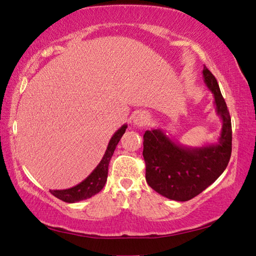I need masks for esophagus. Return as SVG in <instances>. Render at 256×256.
Masks as SVG:
<instances>
[{
    "label": "esophagus",
    "instance_id": "obj_1",
    "mask_svg": "<svg viewBox=\"0 0 256 256\" xmlns=\"http://www.w3.org/2000/svg\"><path fill=\"white\" fill-rule=\"evenodd\" d=\"M148 121V116L145 112H136L133 116V124L136 126H143Z\"/></svg>",
    "mask_w": 256,
    "mask_h": 256
}]
</instances>
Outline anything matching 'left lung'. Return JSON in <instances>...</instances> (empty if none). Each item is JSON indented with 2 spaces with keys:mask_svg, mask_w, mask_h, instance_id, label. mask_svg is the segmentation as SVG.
Returning <instances> with one entry per match:
<instances>
[{
  "mask_svg": "<svg viewBox=\"0 0 256 256\" xmlns=\"http://www.w3.org/2000/svg\"><path fill=\"white\" fill-rule=\"evenodd\" d=\"M202 77L221 120L220 136L216 143L184 145L160 128L144 133L146 182L156 192L172 200L187 201L202 192L224 172L231 157L232 128L226 101L214 76L206 67Z\"/></svg>",
  "mask_w": 256,
  "mask_h": 256,
  "instance_id": "left-lung-1",
  "label": "left lung"
}]
</instances>
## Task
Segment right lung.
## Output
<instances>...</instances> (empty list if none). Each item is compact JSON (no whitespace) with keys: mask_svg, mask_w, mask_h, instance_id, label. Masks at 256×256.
<instances>
[{"mask_svg":"<svg viewBox=\"0 0 256 256\" xmlns=\"http://www.w3.org/2000/svg\"><path fill=\"white\" fill-rule=\"evenodd\" d=\"M128 124H123L122 126L112 135L111 140H108V148L101 162L98 164V166L92 170V172L84 179V180L68 189L50 190V194H52L58 199L64 201V202L74 204L78 202V201L91 198L92 196H94L99 192H101V189L104 187V184L106 182L108 162H110V160L114 153V150L116 148L118 140H121L122 135L125 133V130Z\"/></svg>","mask_w":256,"mask_h":256,"instance_id":"obj_1","label":"right lung"}]
</instances>
